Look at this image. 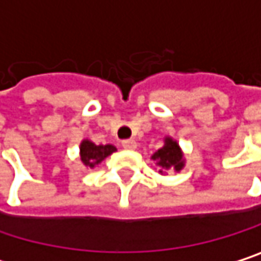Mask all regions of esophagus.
Instances as JSON below:
<instances>
[{"mask_svg": "<svg viewBox=\"0 0 261 261\" xmlns=\"http://www.w3.org/2000/svg\"><path fill=\"white\" fill-rule=\"evenodd\" d=\"M136 146H137V143H136V140H133V139L122 140V148H124V149H136Z\"/></svg>", "mask_w": 261, "mask_h": 261, "instance_id": "1", "label": "esophagus"}]
</instances>
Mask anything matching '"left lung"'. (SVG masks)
I'll list each match as a JSON object with an SVG mask.
<instances>
[{"mask_svg": "<svg viewBox=\"0 0 261 261\" xmlns=\"http://www.w3.org/2000/svg\"><path fill=\"white\" fill-rule=\"evenodd\" d=\"M152 160H155L161 167H164V169L173 167L176 172H179L182 169V166H184L179 145L176 142H173L172 139H166L164 148L158 149L152 156Z\"/></svg>", "mask_w": 261, "mask_h": 261, "instance_id": "obj_1", "label": "left lung"}]
</instances>
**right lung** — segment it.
<instances>
[{
  "label": "right lung",
  "instance_id": "obj_1",
  "mask_svg": "<svg viewBox=\"0 0 261 261\" xmlns=\"http://www.w3.org/2000/svg\"><path fill=\"white\" fill-rule=\"evenodd\" d=\"M116 148L112 145H95L89 140H83L81 145V156L82 163L88 167H94L95 164L101 163L106 156L115 152Z\"/></svg>",
  "mask_w": 261,
  "mask_h": 261
}]
</instances>
